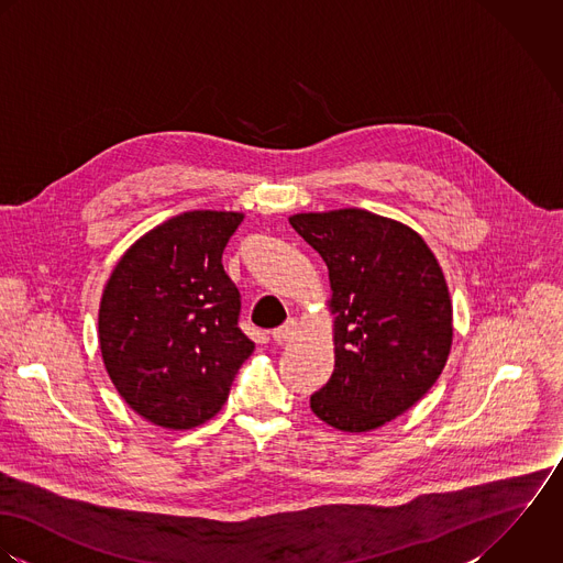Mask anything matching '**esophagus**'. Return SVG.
Segmentation results:
<instances>
[{"instance_id":"esophagus-1","label":"esophagus","mask_w":563,"mask_h":563,"mask_svg":"<svg viewBox=\"0 0 563 563\" xmlns=\"http://www.w3.org/2000/svg\"><path fill=\"white\" fill-rule=\"evenodd\" d=\"M296 333H298V322L291 318V320H287L283 327H278V329L272 331V339H274L276 343H287V341H291V339L296 338Z\"/></svg>"}]
</instances>
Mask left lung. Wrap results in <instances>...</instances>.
<instances>
[{"mask_svg": "<svg viewBox=\"0 0 563 563\" xmlns=\"http://www.w3.org/2000/svg\"><path fill=\"white\" fill-rule=\"evenodd\" d=\"M289 224L320 252L333 289L335 369L311 411L339 431L378 429L411 409L446 365L444 272L416 230L369 211L298 213Z\"/></svg>", "mask_w": 563, "mask_h": 563, "instance_id": "1", "label": "left lung"}]
</instances>
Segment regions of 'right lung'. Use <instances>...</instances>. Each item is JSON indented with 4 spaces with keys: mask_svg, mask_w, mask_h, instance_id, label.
<instances>
[{
    "mask_svg": "<svg viewBox=\"0 0 563 563\" xmlns=\"http://www.w3.org/2000/svg\"><path fill=\"white\" fill-rule=\"evenodd\" d=\"M241 222L225 211L176 216L143 234L104 287L98 333L107 372L130 409L156 427L185 431L211 420L254 350L222 265Z\"/></svg>",
    "mask_w": 563,
    "mask_h": 563,
    "instance_id": "right-lung-1",
    "label": "right lung"
}]
</instances>
